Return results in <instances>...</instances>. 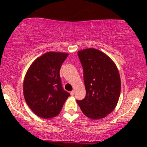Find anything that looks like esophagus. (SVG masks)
<instances>
[{"instance_id":"esophagus-1","label":"esophagus","mask_w":147,"mask_h":147,"mask_svg":"<svg viewBox=\"0 0 147 147\" xmlns=\"http://www.w3.org/2000/svg\"><path fill=\"white\" fill-rule=\"evenodd\" d=\"M74 94H75V90H72V91L70 92V94H71V96H74Z\"/></svg>"}]
</instances>
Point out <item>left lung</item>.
<instances>
[{
  "label": "left lung",
  "instance_id": "8db88e82",
  "mask_svg": "<svg viewBox=\"0 0 147 147\" xmlns=\"http://www.w3.org/2000/svg\"><path fill=\"white\" fill-rule=\"evenodd\" d=\"M84 70L86 95L77 100L87 117L96 120L106 117L116 108L121 82L118 68L107 55L89 48L78 52Z\"/></svg>",
  "mask_w": 147,
  "mask_h": 147
}]
</instances>
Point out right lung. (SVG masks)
I'll use <instances>...</instances> for the list:
<instances>
[{"label":"right lung","instance_id":"add662e5","mask_svg":"<svg viewBox=\"0 0 147 147\" xmlns=\"http://www.w3.org/2000/svg\"><path fill=\"white\" fill-rule=\"evenodd\" d=\"M68 53L47 52L30 66L23 82L27 105L39 117L49 119L59 114L70 96L62 87L59 70Z\"/></svg>","mask_w":147,"mask_h":147}]
</instances>
